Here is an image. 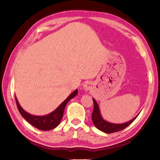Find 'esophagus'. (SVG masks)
Wrapping results in <instances>:
<instances>
[{
  "mask_svg": "<svg viewBox=\"0 0 160 160\" xmlns=\"http://www.w3.org/2000/svg\"><path fill=\"white\" fill-rule=\"evenodd\" d=\"M90 84L89 83V82H86V83H85L83 85V86H82V88H83V90H85V91H88V90H90Z\"/></svg>",
  "mask_w": 160,
  "mask_h": 160,
  "instance_id": "obj_1",
  "label": "esophagus"
}]
</instances>
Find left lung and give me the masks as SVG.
Returning <instances> with one entry per match:
<instances>
[{"instance_id":"8db88e82","label":"left lung","mask_w":160,"mask_h":160,"mask_svg":"<svg viewBox=\"0 0 160 160\" xmlns=\"http://www.w3.org/2000/svg\"><path fill=\"white\" fill-rule=\"evenodd\" d=\"M93 102H94V110L92 114V121L94 123V125L95 126L97 129H99V131H101L106 133H112V132H116L118 131H120L121 130L126 128L127 126H129L132 121H133L135 118H137V116L139 115V113L137 116H135V117L130 120L129 121H127L126 123H111L104 120L100 112L99 105L97 104V102L95 99L92 98Z\"/></svg>"}]
</instances>
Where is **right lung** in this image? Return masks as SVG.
Returning a JSON list of instances; mask_svg holds the SVG:
<instances>
[{
    "instance_id": "right-lung-1",
    "label": "right lung",
    "mask_w": 160,
    "mask_h": 160,
    "mask_svg": "<svg viewBox=\"0 0 160 160\" xmlns=\"http://www.w3.org/2000/svg\"><path fill=\"white\" fill-rule=\"evenodd\" d=\"M78 90L76 89L73 92H72L64 101L56 108V109L53 111L52 112L47 115L44 116H36L32 115L31 113L27 112L25 110L22 109V107L20 106V103H19L17 97L15 96L16 104L18 108L19 112L20 114L23 116L24 118H25L28 122L37 128L42 131H50L55 128L57 127L59 123H60L62 118L63 116V112L65 107L70 99L73 98L78 94Z\"/></svg>"
}]
</instances>
